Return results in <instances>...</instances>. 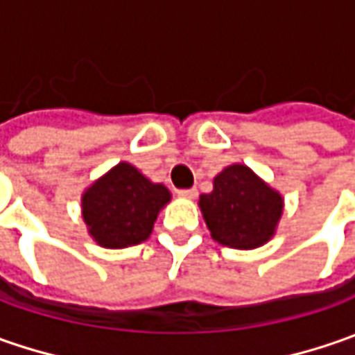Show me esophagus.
<instances>
[{
  "mask_svg": "<svg viewBox=\"0 0 355 355\" xmlns=\"http://www.w3.org/2000/svg\"><path fill=\"white\" fill-rule=\"evenodd\" d=\"M178 196L184 199H193L196 196H198V189H196V187H191V189H180V191H178Z\"/></svg>",
  "mask_w": 355,
  "mask_h": 355,
  "instance_id": "1",
  "label": "esophagus"
}]
</instances>
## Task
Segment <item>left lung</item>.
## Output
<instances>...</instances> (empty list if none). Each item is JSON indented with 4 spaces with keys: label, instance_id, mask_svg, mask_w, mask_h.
Wrapping results in <instances>:
<instances>
[{
    "label": "left lung",
    "instance_id": "left-lung-1",
    "mask_svg": "<svg viewBox=\"0 0 355 355\" xmlns=\"http://www.w3.org/2000/svg\"><path fill=\"white\" fill-rule=\"evenodd\" d=\"M199 209L213 241L249 251L275 237L284 198L245 164H231L213 178L211 193L199 196Z\"/></svg>",
    "mask_w": 355,
    "mask_h": 355
}]
</instances>
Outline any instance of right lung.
<instances>
[{
  "label": "right lung",
  "mask_w": 355,
  "mask_h": 355,
  "mask_svg": "<svg viewBox=\"0 0 355 355\" xmlns=\"http://www.w3.org/2000/svg\"><path fill=\"white\" fill-rule=\"evenodd\" d=\"M170 199L166 185L154 184L130 162H120L83 191V221L96 245L126 249L152 235Z\"/></svg>",
  "instance_id": "1"
}]
</instances>
